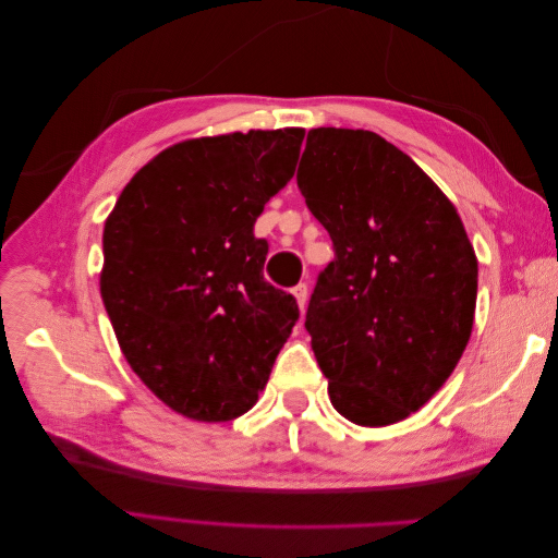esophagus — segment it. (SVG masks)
<instances>
[{"instance_id": "34e87169", "label": "esophagus", "mask_w": 558, "mask_h": 558, "mask_svg": "<svg viewBox=\"0 0 558 558\" xmlns=\"http://www.w3.org/2000/svg\"><path fill=\"white\" fill-rule=\"evenodd\" d=\"M293 295L298 300L300 312H305L307 310V283H298L295 289H293Z\"/></svg>"}]
</instances>
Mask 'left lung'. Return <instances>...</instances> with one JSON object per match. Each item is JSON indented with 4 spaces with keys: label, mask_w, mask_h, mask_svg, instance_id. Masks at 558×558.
<instances>
[{
    "label": "left lung",
    "mask_w": 558,
    "mask_h": 558,
    "mask_svg": "<svg viewBox=\"0 0 558 558\" xmlns=\"http://www.w3.org/2000/svg\"><path fill=\"white\" fill-rule=\"evenodd\" d=\"M298 189L335 248L305 320L332 408L359 426L398 424L463 356L475 248L449 197L377 132L310 130Z\"/></svg>",
    "instance_id": "left-lung-1"
}]
</instances>
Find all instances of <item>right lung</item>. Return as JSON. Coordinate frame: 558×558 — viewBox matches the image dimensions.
<instances>
[{
    "mask_svg": "<svg viewBox=\"0 0 558 558\" xmlns=\"http://www.w3.org/2000/svg\"><path fill=\"white\" fill-rule=\"evenodd\" d=\"M302 128L165 148L105 223L99 291L130 367L174 412L218 424L248 412L300 316L265 281L253 234L293 179Z\"/></svg>",
    "mask_w": 558,
    "mask_h": 558,
    "instance_id": "add662e5",
    "label": "right lung"
}]
</instances>
